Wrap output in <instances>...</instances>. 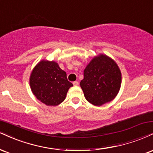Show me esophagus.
Wrapping results in <instances>:
<instances>
[{
  "label": "esophagus",
  "instance_id": "1",
  "mask_svg": "<svg viewBox=\"0 0 153 153\" xmlns=\"http://www.w3.org/2000/svg\"><path fill=\"white\" fill-rule=\"evenodd\" d=\"M73 85L78 86V85H79V82H78V81H74V82H73Z\"/></svg>",
  "mask_w": 153,
  "mask_h": 153
}]
</instances>
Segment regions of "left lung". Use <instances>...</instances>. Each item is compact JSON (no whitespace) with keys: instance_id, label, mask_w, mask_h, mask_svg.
Instances as JSON below:
<instances>
[{"instance_id":"obj_1","label":"left lung","mask_w":153,"mask_h":153,"mask_svg":"<svg viewBox=\"0 0 153 153\" xmlns=\"http://www.w3.org/2000/svg\"><path fill=\"white\" fill-rule=\"evenodd\" d=\"M80 87L85 99L100 106L113 100L121 85V73L114 60L105 55L95 57L84 70Z\"/></svg>"}]
</instances>
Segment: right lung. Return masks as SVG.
<instances>
[{
	"label": "right lung",
	"instance_id": "add662e5",
	"mask_svg": "<svg viewBox=\"0 0 153 153\" xmlns=\"http://www.w3.org/2000/svg\"><path fill=\"white\" fill-rule=\"evenodd\" d=\"M30 85L38 100L47 105L56 106L65 100L73 84L57 62L42 60L32 71Z\"/></svg>",
	"mask_w": 153,
	"mask_h": 153
}]
</instances>
